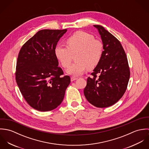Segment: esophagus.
<instances>
[{"instance_id":"obj_1","label":"esophagus","mask_w":149,"mask_h":149,"mask_svg":"<svg viewBox=\"0 0 149 149\" xmlns=\"http://www.w3.org/2000/svg\"><path fill=\"white\" fill-rule=\"evenodd\" d=\"M77 80V77H72L70 78L71 81H75V80Z\"/></svg>"}]
</instances>
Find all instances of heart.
Wrapping results in <instances>:
<instances>
[{
  "label": "heart",
  "mask_w": 149,
  "mask_h": 149,
  "mask_svg": "<svg viewBox=\"0 0 149 149\" xmlns=\"http://www.w3.org/2000/svg\"><path fill=\"white\" fill-rule=\"evenodd\" d=\"M66 47L57 45L54 49L55 57L63 67L68 68L71 63L72 55L75 54L76 61L66 70L69 74L79 76L86 69H94L101 61L103 53V45L95 40L94 36L84 31L74 33L65 41Z\"/></svg>",
  "instance_id": "heart-1"
}]
</instances>
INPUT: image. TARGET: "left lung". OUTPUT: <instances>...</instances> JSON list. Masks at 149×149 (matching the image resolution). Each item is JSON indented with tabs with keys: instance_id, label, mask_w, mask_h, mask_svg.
Masks as SVG:
<instances>
[{
	"instance_id": "1",
	"label": "left lung",
	"mask_w": 149,
	"mask_h": 149,
	"mask_svg": "<svg viewBox=\"0 0 149 149\" xmlns=\"http://www.w3.org/2000/svg\"><path fill=\"white\" fill-rule=\"evenodd\" d=\"M97 29L103 45V53L84 89L86 100L99 108L111 106L124 95L130 79L125 52L119 41L100 25ZM96 74H99L97 77Z\"/></svg>"
}]
</instances>
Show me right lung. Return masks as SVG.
Masks as SVG:
<instances>
[{"instance_id": "obj_1", "label": "right lung", "mask_w": 149, "mask_h": 149, "mask_svg": "<svg viewBox=\"0 0 149 149\" xmlns=\"http://www.w3.org/2000/svg\"><path fill=\"white\" fill-rule=\"evenodd\" d=\"M67 31L44 29L25 43L18 54L15 73L23 97L33 108L49 111L60 105L70 83L54 53V47Z\"/></svg>"}]
</instances>
